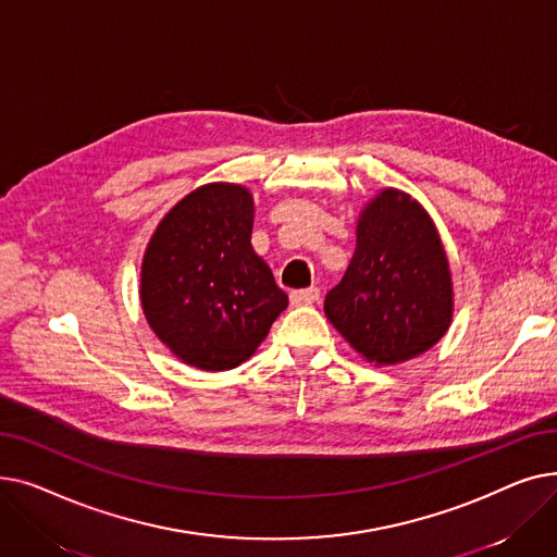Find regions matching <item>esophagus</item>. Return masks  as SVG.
Instances as JSON below:
<instances>
[{"label": "esophagus", "instance_id": "1", "mask_svg": "<svg viewBox=\"0 0 557 557\" xmlns=\"http://www.w3.org/2000/svg\"><path fill=\"white\" fill-rule=\"evenodd\" d=\"M290 305H296V307H305V305H313V302H318V298H320V288H315V286H311V288H300V290H290Z\"/></svg>", "mask_w": 557, "mask_h": 557}]
</instances>
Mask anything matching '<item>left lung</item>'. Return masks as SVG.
<instances>
[{
	"label": "left lung",
	"mask_w": 557,
	"mask_h": 557,
	"mask_svg": "<svg viewBox=\"0 0 557 557\" xmlns=\"http://www.w3.org/2000/svg\"><path fill=\"white\" fill-rule=\"evenodd\" d=\"M325 313L374 366L411 361L447 334L454 318L449 257L411 194L386 187L366 202L352 261L327 294Z\"/></svg>",
	"instance_id": "left-lung-1"
}]
</instances>
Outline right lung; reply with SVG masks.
Returning <instances> with one entry per match:
<instances>
[{
    "instance_id": "1",
    "label": "right lung",
    "mask_w": 557,
    "mask_h": 557,
    "mask_svg": "<svg viewBox=\"0 0 557 557\" xmlns=\"http://www.w3.org/2000/svg\"><path fill=\"white\" fill-rule=\"evenodd\" d=\"M248 187L208 183L181 198L146 244L139 302L183 363L219 372L248 361L288 296L252 244Z\"/></svg>"
}]
</instances>
